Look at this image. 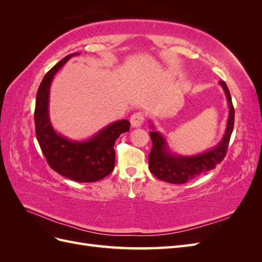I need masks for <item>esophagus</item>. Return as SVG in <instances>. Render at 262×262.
<instances>
[{"label":"esophagus","instance_id":"34e87169","mask_svg":"<svg viewBox=\"0 0 262 262\" xmlns=\"http://www.w3.org/2000/svg\"><path fill=\"white\" fill-rule=\"evenodd\" d=\"M130 121H131L132 128H140V126L144 122V116L142 113H136L134 115H132Z\"/></svg>","mask_w":262,"mask_h":262}]
</instances>
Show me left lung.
I'll return each instance as SVG.
<instances>
[{
  "mask_svg": "<svg viewBox=\"0 0 262 262\" xmlns=\"http://www.w3.org/2000/svg\"><path fill=\"white\" fill-rule=\"evenodd\" d=\"M220 85L225 93L229 108L226 129L219 143L205 152L195 155H179L171 152L167 140L160 131L156 130L154 123L149 121V126L152 129L149 137L153 146L148 154V168L155 177L170 184H185L205 171L214 169L217 164L223 161L234 128L235 112L231 94L225 82L221 81Z\"/></svg>",
  "mask_w": 262,
  "mask_h": 262,
  "instance_id": "obj_1",
  "label": "left lung"
}]
</instances>
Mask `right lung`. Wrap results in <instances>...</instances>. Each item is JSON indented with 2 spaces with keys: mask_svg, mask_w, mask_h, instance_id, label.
<instances>
[{
  "mask_svg": "<svg viewBox=\"0 0 262 262\" xmlns=\"http://www.w3.org/2000/svg\"><path fill=\"white\" fill-rule=\"evenodd\" d=\"M80 53L69 54L42 78L36 97L35 126L38 143L50 167L77 182H94L108 176L115 167V142L130 130V122L115 121L82 141L71 140L54 130L49 116L50 86L54 75L66 63Z\"/></svg>",
  "mask_w": 262,
  "mask_h": 262,
  "instance_id": "1",
  "label": "right lung"
}]
</instances>
